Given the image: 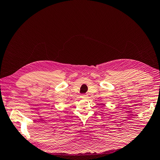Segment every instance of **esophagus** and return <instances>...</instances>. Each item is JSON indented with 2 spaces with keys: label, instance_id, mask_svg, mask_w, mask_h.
<instances>
[{
  "label": "esophagus",
  "instance_id": "esophagus-1",
  "mask_svg": "<svg viewBox=\"0 0 160 160\" xmlns=\"http://www.w3.org/2000/svg\"><path fill=\"white\" fill-rule=\"evenodd\" d=\"M87 97H88L87 94H82V95H81V98H86Z\"/></svg>",
  "mask_w": 160,
  "mask_h": 160
}]
</instances>
